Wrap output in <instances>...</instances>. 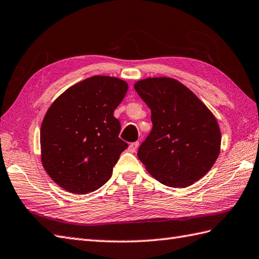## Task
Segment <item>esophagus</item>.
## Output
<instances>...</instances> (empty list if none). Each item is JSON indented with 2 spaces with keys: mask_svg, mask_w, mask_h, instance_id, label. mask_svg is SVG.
I'll list each match as a JSON object with an SVG mask.
<instances>
[{
  "mask_svg": "<svg viewBox=\"0 0 259 259\" xmlns=\"http://www.w3.org/2000/svg\"><path fill=\"white\" fill-rule=\"evenodd\" d=\"M138 147H139V142H138V141L137 142H132V143L129 144L128 150H129L130 152L134 153V152H136L137 150H138Z\"/></svg>",
  "mask_w": 259,
  "mask_h": 259,
  "instance_id": "34e87169",
  "label": "esophagus"
}]
</instances>
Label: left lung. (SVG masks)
I'll use <instances>...</instances> for the list:
<instances>
[{"mask_svg": "<svg viewBox=\"0 0 259 259\" xmlns=\"http://www.w3.org/2000/svg\"><path fill=\"white\" fill-rule=\"evenodd\" d=\"M135 89L151 110L152 130L138 158L158 181L186 188L212 169L221 151L218 120L191 90L177 79L153 77Z\"/></svg>", "mask_w": 259, "mask_h": 259, "instance_id": "1", "label": "left lung"}]
</instances>
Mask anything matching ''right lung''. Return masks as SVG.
<instances>
[{
	"label": "right lung",
	"instance_id": "obj_1",
	"mask_svg": "<svg viewBox=\"0 0 259 259\" xmlns=\"http://www.w3.org/2000/svg\"><path fill=\"white\" fill-rule=\"evenodd\" d=\"M128 83L93 76L69 87L48 108L40 127V159L48 176L64 190L87 194L110 179L128 143L113 111Z\"/></svg>",
	"mask_w": 259,
	"mask_h": 259
}]
</instances>
